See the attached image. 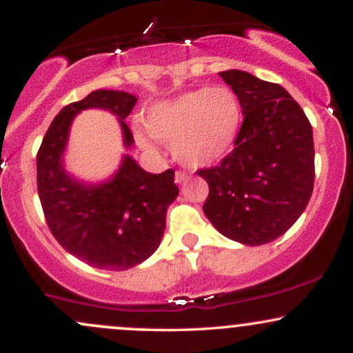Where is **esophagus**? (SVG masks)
Returning <instances> with one entry per match:
<instances>
[{"mask_svg":"<svg viewBox=\"0 0 353 353\" xmlns=\"http://www.w3.org/2000/svg\"><path fill=\"white\" fill-rule=\"evenodd\" d=\"M174 179H176L177 184H181V182H184L185 179H188V174L182 172V171H177L176 176H174Z\"/></svg>","mask_w":353,"mask_h":353,"instance_id":"1","label":"esophagus"}]
</instances>
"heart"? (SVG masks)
<instances>
[{
    "label": "heart",
    "mask_w": 353,
    "mask_h": 353,
    "mask_svg": "<svg viewBox=\"0 0 353 353\" xmlns=\"http://www.w3.org/2000/svg\"><path fill=\"white\" fill-rule=\"evenodd\" d=\"M242 123L237 94L229 88H199L177 98L152 104L144 116L148 132L172 143V154L188 168L217 164L232 151ZM134 136L143 148L151 141L141 129Z\"/></svg>",
    "instance_id": "obj_1"
}]
</instances>
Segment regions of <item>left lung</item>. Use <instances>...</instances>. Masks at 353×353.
<instances>
[{
  "label": "left lung",
  "mask_w": 353,
  "mask_h": 353,
  "mask_svg": "<svg viewBox=\"0 0 353 353\" xmlns=\"http://www.w3.org/2000/svg\"><path fill=\"white\" fill-rule=\"evenodd\" d=\"M221 78L241 101L244 123L234 151L197 174L208 181L204 214L222 236L269 244L302 216L314 190L312 125L281 84L229 70Z\"/></svg>",
  "instance_id": "1"
}]
</instances>
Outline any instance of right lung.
Instances as JSON below:
<instances>
[{
  "label": "right lung",
  "mask_w": 353,
  "mask_h": 353,
  "mask_svg": "<svg viewBox=\"0 0 353 353\" xmlns=\"http://www.w3.org/2000/svg\"><path fill=\"white\" fill-rule=\"evenodd\" d=\"M136 103L131 92H89L61 109L36 157L38 194L51 234L64 250L96 269L128 270L151 257L164 236L168 208L179 194L172 169L149 174L129 154L99 182L81 181L64 165L71 124L86 109L116 116L124 148L131 149L134 139L124 119Z\"/></svg>",
  "instance_id": "1"
}]
</instances>
